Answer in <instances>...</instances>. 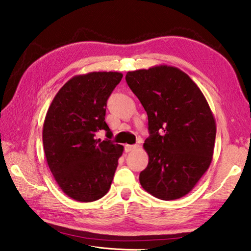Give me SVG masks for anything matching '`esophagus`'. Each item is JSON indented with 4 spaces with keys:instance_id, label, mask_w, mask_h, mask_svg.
Returning <instances> with one entry per match:
<instances>
[{
    "instance_id": "obj_1",
    "label": "esophagus",
    "mask_w": 251,
    "mask_h": 251,
    "mask_svg": "<svg viewBox=\"0 0 251 251\" xmlns=\"http://www.w3.org/2000/svg\"><path fill=\"white\" fill-rule=\"evenodd\" d=\"M138 147H139L138 145H125V151L128 152V151L136 150V148H138Z\"/></svg>"
}]
</instances>
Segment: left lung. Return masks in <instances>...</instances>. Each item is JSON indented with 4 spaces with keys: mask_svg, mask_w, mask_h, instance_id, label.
<instances>
[{
    "mask_svg": "<svg viewBox=\"0 0 251 251\" xmlns=\"http://www.w3.org/2000/svg\"><path fill=\"white\" fill-rule=\"evenodd\" d=\"M126 82L148 116V165L139 174L147 193L174 201L192 192L212 160L216 121L196 83L179 69L156 65L127 72Z\"/></svg>",
    "mask_w": 251,
    "mask_h": 251,
    "instance_id": "1",
    "label": "left lung"
}]
</instances>
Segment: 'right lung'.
Segmentation results:
<instances>
[{
    "mask_svg": "<svg viewBox=\"0 0 251 251\" xmlns=\"http://www.w3.org/2000/svg\"><path fill=\"white\" fill-rule=\"evenodd\" d=\"M122 77L118 72L76 75L63 85L46 113V161L59 188L74 201H99L110 188L124 147L95 136L105 130L112 137L106 101Z\"/></svg>",
    "mask_w": 251,
    "mask_h": 251,
    "instance_id": "add662e5",
    "label": "right lung"
}]
</instances>
